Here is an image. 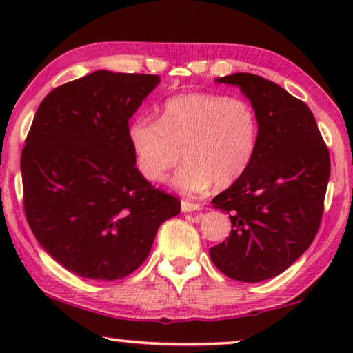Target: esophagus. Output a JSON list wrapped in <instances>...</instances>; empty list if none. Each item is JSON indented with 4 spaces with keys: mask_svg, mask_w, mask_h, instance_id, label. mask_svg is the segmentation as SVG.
Returning a JSON list of instances; mask_svg holds the SVG:
<instances>
[{
    "mask_svg": "<svg viewBox=\"0 0 353 353\" xmlns=\"http://www.w3.org/2000/svg\"><path fill=\"white\" fill-rule=\"evenodd\" d=\"M196 210H202V205L194 204V202H190V201H181V212L190 214V212H196Z\"/></svg>",
    "mask_w": 353,
    "mask_h": 353,
    "instance_id": "34e87169",
    "label": "esophagus"
}]
</instances>
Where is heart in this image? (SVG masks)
<instances>
[{"instance_id":"obj_1","label":"heart","mask_w":353,"mask_h":353,"mask_svg":"<svg viewBox=\"0 0 353 353\" xmlns=\"http://www.w3.org/2000/svg\"><path fill=\"white\" fill-rule=\"evenodd\" d=\"M128 143L141 175L161 183L183 159L173 178L185 194L225 190L248 170L259 144V119L248 101L221 94L188 93L167 99L162 117L134 119Z\"/></svg>"}]
</instances>
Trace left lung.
Listing matches in <instances>:
<instances>
[{
	"instance_id": "8db88e82",
	"label": "left lung",
	"mask_w": 353,
	"mask_h": 353,
	"mask_svg": "<svg viewBox=\"0 0 353 353\" xmlns=\"http://www.w3.org/2000/svg\"><path fill=\"white\" fill-rule=\"evenodd\" d=\"M215 81L239 86L259 119V144L238 181L212 199L230 215V238L210 248L221 273L243 283L291 267L315 239L330 180V152L305 103L273 81L233 74Z\"/></svg>"
}]
</instances>
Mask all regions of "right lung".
I'll use <instances>...</instances> for the list:
<instances>
[{
	"instance_id": "right-lung-1",
	"label": "right lung",
	"mask_w": 353,
	"mask_h": 353,
	"mask_svg": "<svg viewBox=\"0 0 353 353\" xmlns=\"http://www.w3.org/2000/svg\"><path fill=\"white\" fill-rule=\"evenodd\" d=\"M161 77L96 70L41 101L21 157L23 209L43 249L81 278L114 281L180 214L137 167L128 120Z\"/></svg>"
}]
</instances>
